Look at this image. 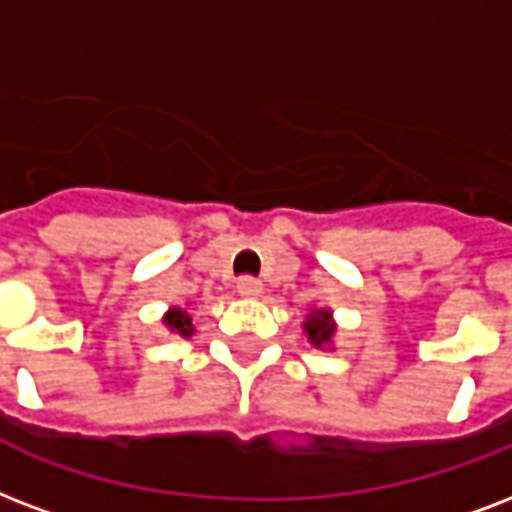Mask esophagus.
Masks as SVG:
<instances>
[{
  "mask_svg": "<svg viewBox=\"0 0 512 512\" xmlns=\"http://www.w3.org/2000/svg\"><path fill=\"white\" fill-rule=\"evenodd\" d=\"M236 290H239V295H244V298H257V295L263 292V284L257 282L255 276H241L239 282H236Z\"/></svg>",
  "mask_w": 512,
  "mask_h": 512,
  "instance_id": "34e87169",
  "label": "esophagus"
}]
</instances>
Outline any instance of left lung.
Wrapping results in <instances>:
<instances>
[{
    "label": "left lung",
    "instance_id": "left-lung-1",
    "mask_svg": "<svg viewBox=\"0 0 512 512\" xmlns=\"http://www.w3.org/2000/svg\"><path fill=\"white\" fill-rule=\"evenodd\" d=\"M306 333L308 341L314 343V346H322V343L330 341V335L335 333V325L330 322V314H327V311H314V314L306 319Z\"/></svg>",
    "mask_w": 512,
    "mask_h": 512
}]
</instances>
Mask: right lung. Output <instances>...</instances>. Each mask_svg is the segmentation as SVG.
<instances>
[{
  "instance_id": "add662e5",
  "label": "right lung",
  "mask_w": 512,
  "mask_h": 512,
  "mask_svg": "<svg viewBox=\"0 0 512 512\" xmlns=\"http://www.w3.org/2000/svg\"><path fill=\"white\" fill-rule=\"evenodd\" d=\"M163 322L169 325V330H174V333H179V335L193 333V322H190V317H187L182 308H171L169 314L163 317Z\"/></svg>"
}]
</instances>
